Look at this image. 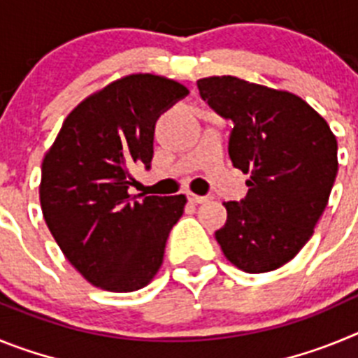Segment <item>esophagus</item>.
Segmentation results:
<instances>
[{
    "label": "esophagus",
    "instance_id": "obj_1",
    "mask_svg": "<svg viewBox=\"0 0 358 358\" xmlns=\"http://www.w3.org/2000/svg\"><path fill=\"white\" fill-rule=\"evenodd\" d=\"M188 201L192 204H202V202H206L208 197H202V195H195V194H188Z\"/></svg>",
    "mask_w": 358,
    "mask_h": 358
}]
</instances>
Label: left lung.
<instances>
[{"mask_svg":"<svg viewBox=\"0 0 358 358\" xmlns=\"http://www.w3.org/2000/svg\"><path fill=\"white\" fill-rule=\"evenodd\" d=\"M201 98L233 122L229 157L249 173V192L224 206L215 231L224 256L243 273L290 262L314 235L337 176V140L303 98L236 77L197 82Z\"/></svg>","mask_w":358,"mask_h":358,"instance_id":"8db88e82","label":"left lung"}]
</instances>
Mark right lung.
<instances>
[{"label":"right lung","instance_id":"1","mask_svg":"<svg viewBox=\"0 0 358 358\" xmlns=\"http://www.w3.org/2000/svg\"><path fill=\"white\" fill-rule=\"evenodd\" d=\"M188 94L170 78L138 73L78 103L43 159L41 208L69 264L110 292H132L156 276L185 195L132 197L134 166L150 169L154 129Z\"/></svg>","mask_w":358,"mask_h":358}]
</instances>
